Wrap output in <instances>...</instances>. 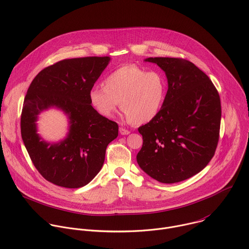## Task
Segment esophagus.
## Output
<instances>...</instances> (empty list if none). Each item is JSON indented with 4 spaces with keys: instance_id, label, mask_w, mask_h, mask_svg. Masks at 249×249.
<instances>
[{
    "instance_id": "obj_1",
    "label": "esophagus",
    "mask_w": 249,
    "mask_h": 249,
    "mask_svg": "<svg viewBox=\"0 0 249 249\" xmlns=\"http://www.w3.org/2000/svg\"><path fill=\"white\" fill-rule=\"evenodd\" d=\"M119 132H120L121 135H128V134H130V131L125 129V128H123V127L119 128Z\"/></svg>"
}]
</instances>
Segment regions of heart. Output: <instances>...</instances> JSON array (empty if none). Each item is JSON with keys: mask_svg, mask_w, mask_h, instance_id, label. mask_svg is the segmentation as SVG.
Masks as SVG:
<instances>
[{"mask_svg": "<svg viewBox=\"0 0 249 249\" xmlns=\"http://www.w3.org/2000/svg\"><path fill=\"white\" fill-rule=\"evenodd\" d=\"M167 91V81L160 71L128 64L114 70L89 93L92 107L102 116L111 117L120 108L132 124L154 120L160 112Z\"/></svg>", "mask_w": 249, "mask_h": 249, "instance_id": "1", "label": "heart"}]
</instances>
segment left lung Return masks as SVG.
<instances>
[{"instance_id":"left-lung-1","label":"left lung","mask_w":249,"mask_h":249,"mask_svg":"<svg viewBox=\"0 0 249 249\" xmlns=\"http://www.w3.org/2000/svg\"><path fill=\"white\" fill-rule=\"evenodd\" d=\"M168 89L160 114L139 127L143 146L140 167L161 183H175L200 172L214 157L220 138L221 99L209 77L182 58L155 57Z\"/></svg>"}]
</instances>
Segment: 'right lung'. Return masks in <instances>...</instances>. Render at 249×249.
<instances>
[{
  "mask_svg": "<svg viewBox=\"0 0 249 249\" xmlns=\"http://www.w3.org/2000/svg\"><path fill=\"white\" fill-rule=\"evenodd\" d=\"M110 58L65 59L44 68L31 82L24 97L20 131L30 160L44 178L61 187L80 188L101 169L108 144L118 136V124L90 105L89 90ZM51 106L70 118V132L59 144L41 141L37 115Z\"/></svg>",
  "mask_w": 249,
  "mask_h": 249,
  "instance_id": "add662e5",
  "label": "right lung"
}]
</instances>
